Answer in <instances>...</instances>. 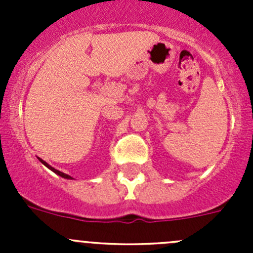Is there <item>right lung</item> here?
I'll return each instance as SVG.
<instances>
[{
    "label": "right lung",
    "mask_w": 253,
    "mask_h": 253,
    "mask_svg": "<svg viewBox=\"0 0 253 253\" xmlns=\"http://www.w3.org/2000/svg\"><path fill=\"white\" fill-rule=\"evenodd\" d=\"M38 159H39V160H40V162H42V164H44V165H45V167H46V168H48V169H50V170H51V171H53V172H55V174L60 175V176H61V177H63V178H68V180H72V177H71V176H70V175L65 174V172H62V171H58V170H56V169H55V168H52V167H51V165H48L46 162H44V160H42V159H40V158H38Z\"/></svg>",
    "instance_id": "right-lung-1"
}]
</instances>
